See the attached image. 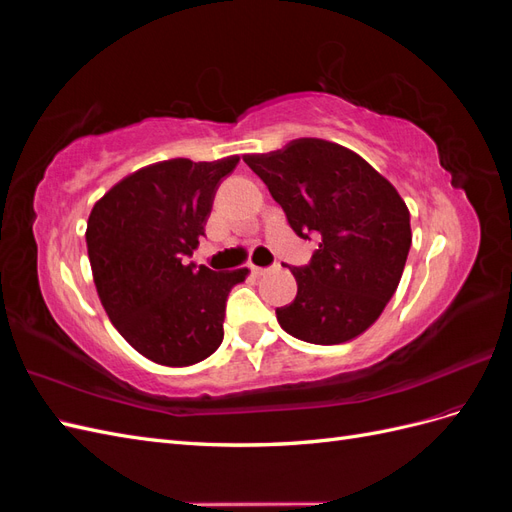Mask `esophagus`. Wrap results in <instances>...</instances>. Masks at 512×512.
<instances>
[{
    "instance_id": "1",
    "label": "esophagus",
    "mask_w": 512,
    "mask_h": 512,
    "mask_svg": "<svg viewBox=\"0 0 512 512\" xmlns=\"http://www.w3.org/2000/svg\"><path fill=\"white\" fill-rule=\"evenodd\" d=\"M252 271L256 275H265V273H269V267H252Z\"/></svg>"
}]
</instances>
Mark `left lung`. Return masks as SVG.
Listing matches in <instances>:
<instances>
[{"label": "left lung", "mask_w": 512, "mask_h": 512, "mask_svg": "<svg viewBox=\"0 0 512 512\" xmlns=\"http://www.w3.org/2000/svg\"><path fill=\"white\" fill-rule=\"evenodd\" d=\"M301 239L318 250L292 267L297 297L277 322L309 344H344L367 331L395 294L412 243L410 211L354 151L322 138L243 156Z\"/></svg>", "instance_id": "obj_1"}]
</instances>
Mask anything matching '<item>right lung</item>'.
<instances>
[{
    "mask_svg": "<svg viewBox=\"0 0 512 512\" xmlns=\"http://www.w3.org/2000/svg\"><path fill=\"white\" fill-rule=\"evenodd\" d=\"M239 158L149 164L91 209L87 252L98 297L123 339L168 367L200 363L224 339L226 301L247 269L185 265L205 235L218 183Z\"/></svg>",
    "mask_w": 512,
    "mask_h": 512,
    "instance_id": "obj_1",
    "label": "right lung"
}]
</instances>
